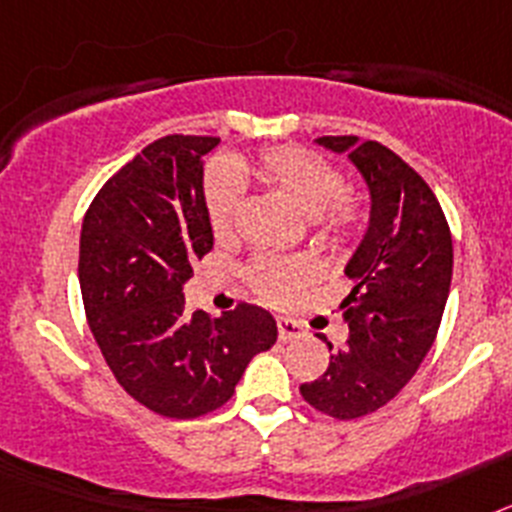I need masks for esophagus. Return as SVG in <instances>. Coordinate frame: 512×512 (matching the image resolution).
<instances>
[{"label": "esophagus", "instance_id": "34e87169", "mask_svg": "<svg viewBox=\"0 0 512 512\" xmlns=\"http://www.w3.org/2000/svg\"><path fill=\"white\" fill-rule=\"evenodd\" d=\"M277 330H279V341H292V338H300L305 333L300 323H295L292 318H277Z\"/></svg>", "mask_w": 512, "mask_h": 512}]
</instances>
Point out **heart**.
<instances>
[{
	"instance_id": "obj_1",
	"label": "heart",
	"mask_w": 512,
	"mask_h": 512,
	"mask_svg": "<svg viewBox=\"0 0 512 512\" xmlns=\"http://www.w3.org/2000/svg\"><path fill=\"white\" fill-rule=\"evenodd\" d=\"M256 176L284 194L302 215L315 217L320 241L330 248H348L361 233L364 212L346 197V179L336 166L318 153L300 146L269 148L256 158ZM243 187L238 176L225 166L210 171L205 184V207L212 235L217 241H230L241 212ZM318 269L305 256H256L246 266V282L253 295L269 305H287L300 295V289L315 282Z\"/></svg>"
}]
</instances>
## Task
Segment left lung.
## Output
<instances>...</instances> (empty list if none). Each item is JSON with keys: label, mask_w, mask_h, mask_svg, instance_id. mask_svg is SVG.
Segmentation results:
<instances>
[{"label": "left lung", "mask_w": 512, "mask_h": 512, "mask_svg": "<svg viewBox=\"0 0 512 512\" xmlns=\"http://www.w3.org/2000/svg\"><path fill=\"white\" fill-rule=\"evenodd\" d=\"M318 143L354 161L369 184L372 217L346 266L354 282L341 305L346 348L300 392L320 413L354 420L387 405L431 351L449 297L454 248L433 189L397 153L356 135H323Z\"/></svg>", "instance_id": "8db88e82"}]
</instances>
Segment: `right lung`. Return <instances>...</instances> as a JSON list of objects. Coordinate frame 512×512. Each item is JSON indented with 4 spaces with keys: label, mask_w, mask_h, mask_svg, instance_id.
Returning a JSON list of instances; mask_svg holds the SVG:
<instances>
[{
    "label": "right lung",
    "mask_w": 512,
    "mask_h": 512,
    "mask_svg": "<svg viewBox=\"0 0 512 512\" xmlns=\"http://www.w3.org/2000/svg\"><path fill=\"white\" fill-rule=\"evenodd\" d=\"M212 135H166L110 176L81 225L79 284L104 361L133 400L166 418L223 408L248 361L277 341L253 305L187 312L192 261L212 248L202 156Z\"/></svg>",
    "instance_id": "right-lung-1"
}]
</instances>
